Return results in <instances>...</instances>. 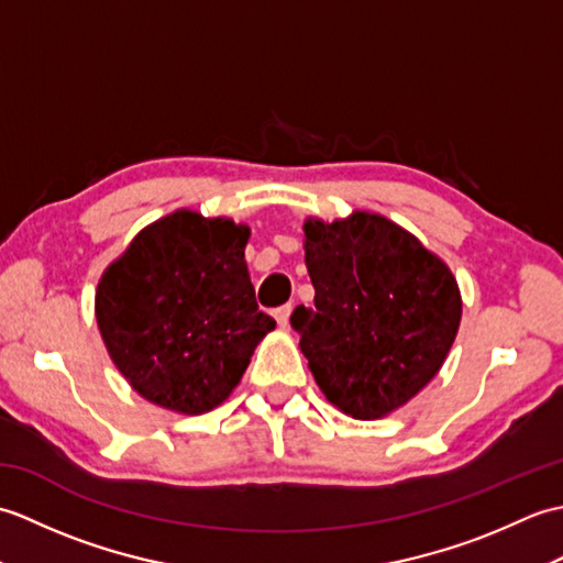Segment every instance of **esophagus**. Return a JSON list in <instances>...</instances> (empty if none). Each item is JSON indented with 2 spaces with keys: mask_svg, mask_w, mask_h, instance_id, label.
<instances>
[{
  "mask_svg": "<svg viewBox=\"0 0 563 563\" xmlns=\"http://www.w3.org/2000/svg\"><path fill=\"white\" fill-rule=\"evenodd\" d=\"M290 312H292V307H290V305H283V307H278V309H273V317H275V321H278V324H280L283 329L288 327Z\"/></svg>",
  "mask_w": 563,
  "mask_h": 563,
  "instance_id": "esophagus-1",
  "label": "esophagus"
}]
</instances>
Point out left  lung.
I'll use <instances>...</instances> for the list:
<instances>
[{"label":"left lung","mask_w":563,"mask_h":563,"mask_svg":"<svg viewBox=\"0 0 563 563\" xmlns=\"http://www.w3.org/2000/svg\"><path fill=\"white\" fill-rule=\"evenodd\" d=\"M314 307L290 321L324 397L375 421L413 399L445 363L462 319L454 275L375 212L305 222Z\"/></svg>","instance_id":"left-lung-1"}]
</instances>
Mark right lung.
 <instances>
[{"mask_svg":"<svg viewBox=\"0 0 563 563\" xmlns=\"http://www.w3.org/2000/svg\"><path fill=\"white\" fill-rule=\"evenodd\" d=\"M249 227L176 210L145 227L103 271L97 321L111 361L140 397L176 413L220 406L275 329L258 312Z\"/></svg>","mask_w":563,"mask_h":563,"instance_id":"1","label":"right lung"}]
</instances>
